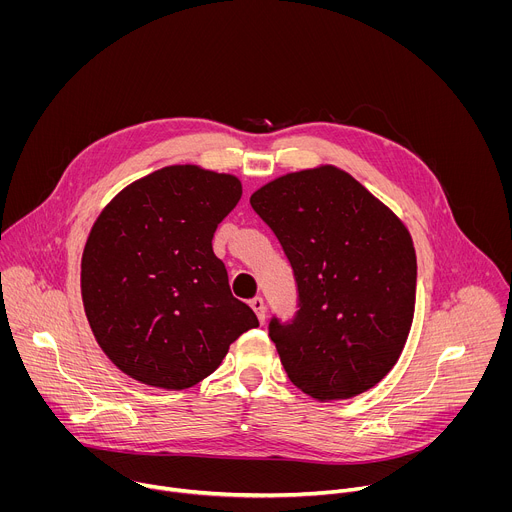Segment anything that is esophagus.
Wrapping results in <instances>:
<instances>
[{
  "label": "esophagus",
  "instance_id": "obj_1",
  "mask_svg": "<svg viewBox=\"0 0 512 512\" xmlns=\"http://www.w3.org/2000/svg\"><path fill=\"white\" fill-rule=\"evenodd\" d=\"M251 308L255 310V314H257V318H259V322L263 324V322H265V312H267V310H265V302H263V298H259V296H257V298H253V300H251Z\"/></svg>",
  "mask_w": 512,
  "mask_h": 512
}]
</instances>
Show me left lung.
<instances>
[{"mask_svg": "<svg viewBox=\"0 0 512 512\" xmlns=\"http://www.w3.org/2000/svg\"><path fill=\"white\" fill-rule=\"evenodd\" d=\"M298 283V312L269 322L283 369L318 401L350 399L395 367L407 342L417 259L401 218L336 166L291 172L251 194Z\"/></svg>", "mask_w": 512, "mask_h": 512, "instance_id": "left-lung-1", "label": "left lung"}]
</instances>
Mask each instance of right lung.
Returning a JSON list of instances; mask_svg holds the SVG:
<instances>
[{"label": "right lung", "instance_id": "obj_1", "mask_svg": "<svg viewBox=\"0 0 512 512\" xmlns=\"http://www.w3.org/2000/svg\"><path fill=\"white\" fill-rule=\"evenodd\" d=\"M241 194L233 174L166 166L123 188L97 216L81 261L83 306L99 346L127 377L188 389L259 326L212 251Z\"/></svg>", "mask_w": 512, "mask_h": 512}]
</instances>
